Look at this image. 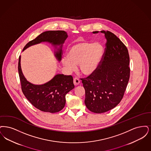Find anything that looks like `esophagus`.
Returning a JSON list of instances; mask_svg holds the SVG:
<instances>
[{"instance_id":"esophagus-1","label":"esophagus","mask_w":151,"mask_h":151,"mask_svg":"<svg viewBox=\"0 0 151 151\" xmlns=\"http://www.w3.org/2000/svg\"><path fill=\"white\" fill-rule=\"evenodd\" d=\"M73 83L75 86H78L80 83V80L78 78H74L73 80Z\"/></svg>"}]
</instances>
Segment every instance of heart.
<instances>
[{
	"instance_id": "heart-1",
	"label": "heart",
	"mask_w": 151,
	"mask_h": 151,
	"mask_svg": "<svg viewBox=\"0 0 151 151\" xmlns=\"http://www.w3.org/2000/svg\"><path fill=\"white\" fill-rule=\"evenodd\" d=\"M104 48L98 42H79L71 46L67 52V59L63 58L62 64L67 70L72 72L78 65L80 72L88 76L98 68L103 58Z\"/></svg>"
}]
</instances>
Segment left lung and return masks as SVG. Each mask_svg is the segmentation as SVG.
<instances>
[{"instance_id": "obj_1", "label": "left lung", "mask_w": 151, "mask_h": 151, "mask_svg": "<svg viewBox=\"0 0 151 151\" xmlns=\"http://www.w3.org/2000/svg\"><path fill=\"white\" fill-rule=\"evenodd\" d=\"M100 32L105 34L106 40L101 61L94 72L81 78L85 90L86 106L95 113L109 111L120 103L130 72L127 47L113 33L104 30Z\"/></svg>"}]
</instances>
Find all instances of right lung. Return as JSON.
Segmentation results:
<instances>
[{
  "mask_svg": "<svg viewBox=\"0 0 151 151\" xmlns=\"http://www.w3.org/2000/svg\"><path fill=\"white\" fill-rule=\"evenodd\" d=\"M67 38V33L63 30L46 31L27 43L22 51L30 46L41 42H48L56 48L57 46H60L58 51L55 52V56L60 61L63 45ZM18 70L22 92L34 106L41 111L50 113L58 112L64 108L66 93L74 88L72 76L56 74L45 84L34 85L27 81L22 73L21 68V56L19 60Z\"/></svg>",
  "mask_w": 151,
  "mask_h": 151,
  "instance_id": "1",
  "label": "right lung"
}]
</instances>
